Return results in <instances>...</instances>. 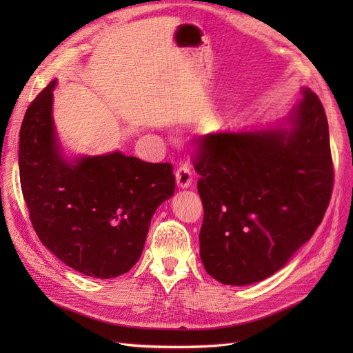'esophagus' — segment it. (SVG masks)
Here are the masks:
<instances>
[{
	"label": "esophagus",
	"mask_w": 353,
	"mask_h": 353,
	"mask_svg": "<svg viewBox=\"0 0 353 353\" xmlns=\"http://www.w3.org/2000/svg\"><path fill=\"white\" fill-rule=\"evenodd\" d=\"M176 176V184L179 188H187L191 185V181H193V172H191V169L184 165V166H179L175 172Z\"/></svg>",
	"instance_id": "34e87169"
}]
</instances>
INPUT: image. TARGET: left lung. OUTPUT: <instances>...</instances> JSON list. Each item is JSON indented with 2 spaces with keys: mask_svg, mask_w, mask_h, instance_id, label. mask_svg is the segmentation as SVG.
I'll list each match as a JSON object with an SVG mask.
<instances>
[{
  "mask_svg": "<svg viewBox=\"0 0 353 353\" xmlns=\"http://www.w3.org/2000/svg\"><path fill=\"white\" fill-rule=\"evenodd\" d=\"M290 128L218 132L196 140L203 203L200 258L222 284L258 283L312 237L333 193L325 110L309 88Z\"/></svg>",
  "mask_w": 353,
  "mask_h": 353,
  "instance_id": "1",
  "label": "left lung"
}]
</instances>
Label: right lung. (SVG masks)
Segmentation results:
<instances>
[{"label": "right lung", "instance_id": "1", "mask_svg": "<svg viewBox=\"0 0 353 353\" xmlns=\"http://www.w3.org/2000/svg\"><path fill=\"white\" fill-rule=\"evenodd\" d=\"M51 81L20 126L19 172L39 240L70 268L113 279L140 259L153 213L172 197L170 163L114 152L68 162L52 123Z\"/></svg>", "mask_w": 353, "mask_h": 353}]
</instances>
